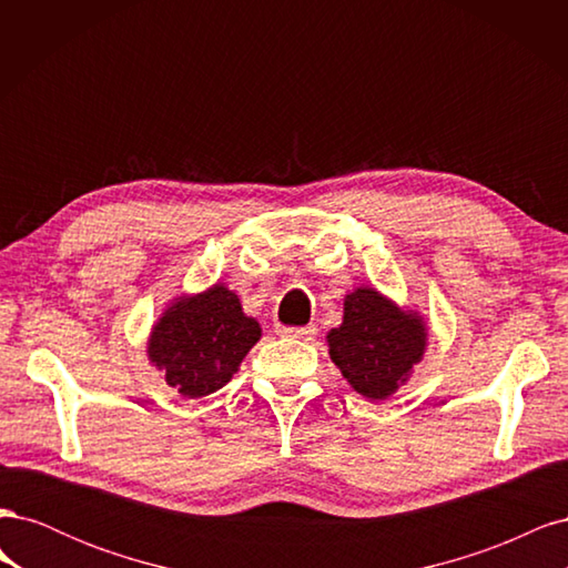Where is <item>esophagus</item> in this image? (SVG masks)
Here are the masks:
<instances>
[{
    "mask_svg": "<svg viewBox=\"0 0 568 568\" xmlns=\"http://www.w3.org/2000/svg\"><path fill=\"white\" fill-rule=\"evenodd\" d=\"M280 334L288 338H313L317 334L315 324H305V326H280Z\"/></svg>",
    "mask_w": 568,
    "mask_h": 568,
    "instance_id": "34e87169",
    "label": "esophagus"
}]
</instances>
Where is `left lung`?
<instances>
[{
    "label": "left lung",
    "instance_id": "1",
    "mask_svg": "<svg viewBox=\"0 0 568 568\" xmlns=\"http://www.w3.org/2000/svg\"><path fill=\"white\" fill-rule=\"evenodd\" d=\"M332 363L359 395L386 400L426 351V324L415 311L359 286L343 301V322L326 334Z\"/></svg>",
    "mask_w": 568,
    "mask_h": 568
}]
</instances>
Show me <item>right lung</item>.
I'll use <instances>...</instances> for the list:
<instances>
[{
	"mask_svg": "<svg viewBox=\"0 0 568 568\" xmlns=\"http://www.w3.org/2000/svg\"><path fill=\"white\" fill-rule=\"evenodd\" d=\"M261 341V324L244 315L234 291L213 284L180 296L153 324L149 359L184 398H203L225 386Z\"/></svg>",
	"mask_w": 568,
	"mask_h": 568,
	"instance_id": "1",
	"label": "right lung"
}]
</instances>
